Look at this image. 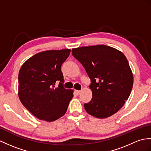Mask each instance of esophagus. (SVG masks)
Returning a JSON list of instances; mask_svg holds the SVG:
<instances>
[{
	"mask_svg": "<svg viewBox=\"0 0 151 151\" xmlns=\"http://www.w3.org/2000/svg\"><path fill=\"white\" fill-rule=\"evenodd\" d=\"M75 92L78 94H79L80 93H81V91H79V90H75Z\"/></svg>",
	"mask_w": 151,
	"mask_h": 151,
	"instance_id": "obj_1",
	"label": "esophagus"
}]
</instances>
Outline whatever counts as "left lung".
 Returning <instances> with one entry per match:
<instances>
[{"label":"left lung","instance_id":"8db88e82","mask_svg":"<svg viewBox=\"0 0 151 151\" xmlns=\"http://www.w3.org/2000/svg\"><path fill=\"white\" fill-rule=\"evenodd\" d=\"M72 55L91 80L92 99L83 106L87 113L105 118L120 109L130 95L133 75L125 55L105 45L78 47Z\"/></svg>","mask_w":151,"mask_h":151}]
</instances>
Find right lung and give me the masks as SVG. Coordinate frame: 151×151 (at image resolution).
<instances>
[{"label":"right lung","mask_w":151,"mask_h":151,"mask_svg":"<svg viewBox=\"0 0 151 151\" xmlns=\"http://www.w3.org/2000/svg\"><path fill=\"white\" fill-rule=\"evenodd\" d=\"M70 50L38 52L29 58L19 73V96L23 106L40 120L52 122L64 116L73 91L64 87L61 66ZM59 82L58 87L55 83Z\"/></svg>","instance_id":"1"}]
</instances>
